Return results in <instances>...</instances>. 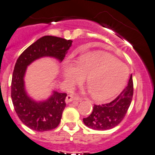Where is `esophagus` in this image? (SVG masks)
<instances>
[{
  "mask_svg": "<svg viewBox=\"0 0 155 155\" xmlns=\"http://www.w3.org/2000/svg\"><path fill=\"white\" fill-rule=\"evenodd\" d=\"M73 100H79V98L78 97V96H76V95H72V94H70V95H68L67 96H66V103H69V102H72V101H73Z\"/></svg>",
  "mask_w": 155,
  "mask_h": 155,
  "instance_id": "1",
  "label": "esophagus"
}]
</instances>
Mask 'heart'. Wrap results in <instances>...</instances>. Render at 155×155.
<instances>
[{
    "instance_id": "b5f03b06",
    "label": "heart",
    "mask_w": 155,
    "mask_h": 155,
    "mask_svg": "<svg viewBox=\"0 0 155 155\" xmlns=\"http://www.w3.org/2000/svg\"><path fill=\"white\" fill-rule=\"evenodd\" d=\"M63 76L73 84L86 76V83L95 99L104 100L123 89L128 78L125 64L108 54H86L76 62L67 60L63 67Z\"/></svg>"
}]
</instances>
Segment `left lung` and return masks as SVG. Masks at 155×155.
<instances>
[{
  "label": "left lung",
  "mask_w": 155,
  "mask_h": 155,
  "mask_svg": "<svg viewBox=\"0 0 155 155\" xmlns=\"http://www.w3.org/2000/svg\"><path fill=\"white\" fill-rule=\"evenodd\" d=\"M132 75L128 86L112 102L102 105H94L90 115L83 118V122L89 128L105 131L117 126L126 115L133 97Z\"/></svg>",
  "instance_id": "obj_1"
}]
</instances>
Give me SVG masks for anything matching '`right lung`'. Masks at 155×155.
<instances>
[{
	"label": "right lung",
	"instance_id": "1",
	"mask_svg": "<svg viewBox=\"0 0 155 155\" xmlns=\"http://www.w3.org/2000/svg\"><path fill=\"white\" fill-rule=\"evenodd\" d=\"M72 40L53 36H44L27 47L16 62L11 82V99L17 116L32 130L49 131L61 121L66 107V93L53 92L47 100L37 102L30 99L24 89V76L27 66L43 56H52L63 61Z\"/></svg>",
	"mask_w": 155,
	"mask_h": 155
}]
</instances>
